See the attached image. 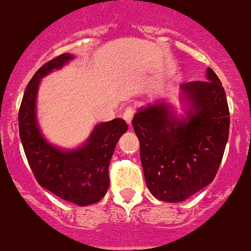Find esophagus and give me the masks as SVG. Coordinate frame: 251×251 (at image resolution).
I'll list each match as a JSON object with an SVG mask.
<instances>
[{
    "label": "esophagus",
    "mask_w": 251,
    "mask_h": 251,
    "mask_svg": "<svg viewBox=\"0 0 251 251\" xmlns=\"http://www.w3.org/2000/svg\"><path fill=\"white\" fill-rule=\"evenodd\" d=\"M133 113H135V111H133V109H132L131 106L126 107V109H124V111H123V119L126 120V122H127L129 126H131L132 118H133Z\"/></svg>",
    "instance_id": "obj_1"
}]
</instances>
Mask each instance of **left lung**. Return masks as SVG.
<instances>
[{"label": "left lung", "mask_w": 251, "mask_h": 251, "mask_svg": "<svg viewBox=\"0 0 251 251\" xmlns=\"http://www.w3.org/2000/svg\"><path fill=\"white\" fill-rule=\"evenodd\" d=\"M192 102L186 119H175L164 103L140 109L132 126L150 193L181 202L214 180L229 135V109L222 81L211 69L207 80L182 84Z\"/></svg>", "instance_id": "left-lung-1"}]
</instances>
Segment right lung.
<instances>
[{"label":"right lung","mask_w":251,"mask_h":251,"mask_svg":"<svg viewBox=\"0 0 251 251\" xmlns=\"http://www.w3.org/2000/svg\"><path fill=\"white\" fill-rule=\"evenodd\" d=\"M72 58L61 54L36 71L24 91L18 123L24 153L40 185L65 201L88 206L102 200L109 189L110 159L128 126L119 118L98 124L87 144L72 151H61L44 140L35 113L40 79Z\"/></svg>","instance_id":"right-lung-1"}]
</instances>
